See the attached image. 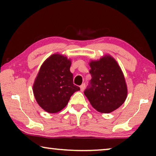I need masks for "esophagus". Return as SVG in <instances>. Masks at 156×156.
<instances>
[{
  "label": "esophagus",
  "mask_w": 156,
  "mask_h": 156,
  "mask_svg": "<svg viewBox=\"0 0 156 156\" xmlns=\"http://www.w3.org/2000/svg\"><path fill=\"white\" fill-rule=\"evenodd\" d=\"M84 88H85V84H82L80 86V90H81V91H84Z\"/></svg>",
  "instance_id": "34e87169"
}]
</instances>
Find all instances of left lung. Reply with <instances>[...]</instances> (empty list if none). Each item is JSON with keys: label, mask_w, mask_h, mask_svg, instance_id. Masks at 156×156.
Masks as SVG:
<instances>
[{"label": "left lung", "mask_w": 156, "mask_h": 156, "mask_svg": "<svg viewBox=\"0 0 156 156\" xmlns=\"http://www.w3.org/2000/svg\"><path fill=\"white\" fill-rule=\"evenodd\" d=\"M91 80L84 95L97 112L108 114L120 107L127 97L124 75L114 57L105 55L89 62Z\"/></svg>", "instance_id": "1"}]
</instances>
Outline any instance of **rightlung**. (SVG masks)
Listing matches in <instances>:
<instances>
[{
	"label": "right lung",
	"instance_id": "1",
	"mask_svg": "<svg viewBox=\"0 0 156 156\" xmlns=\"http://www.w3.org/2000/svg\"><path fill=\"white\" fill-rule=\"evenodd\" d=\"M72 61L59 53L42 63L33 86L36 101L45 112L55 114L67 106L71 96L80 90L73 84Z\"/></svg>",
	"mask_w": 156,
	"mask_h": 156
}]
</instances>
